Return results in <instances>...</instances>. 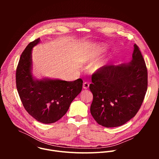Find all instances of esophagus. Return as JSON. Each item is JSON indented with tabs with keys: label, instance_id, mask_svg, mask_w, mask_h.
Wrapping results in <instances>:
<instances>
[{
	"label": "esophagus",
	"instance_id": "obj_1",
	"mask_svg": "<svg viewBox=\"0 0 159 159\" xmlns=\"http://www.w3.org/2000/svg\"><path fill=\"white\" fill-rule=\"evenodd\" d=\"M89 87V84L87 82H84L83 84V89H87Z\"/></svg>",
	"mask_w": 159,
	"mask_h": 159
}]
</instances>
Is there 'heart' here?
I'll return each mask as SVG.
<instances>
[{"label":"heart","mask_w":159,"mask_h":159,"mask_svg":"<svg viewBox=\"0 0 159 159\" xmlns=\"http://www.w3.org/2000/svg\"><path fill=\"white\" fill-rule=\"evenodd\" d=\"M106 52V47L104 44H98L96 46L90 47L84 52V59L86 61H96L91 67L93 72H97L102 70L106 66V60H98Z\"/></svg>","instance_id":"1"}]
</instances>
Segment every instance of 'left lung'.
<instances>
[{"instance_id": "left-lung-1", "label": "left lung", "mask_w": 159, "mask_h": 159, "mask_svg": "<svg viewBox=\"0 0 159 159\" xmlns=\"http://www.w3.org/2000/svg\"><path fill=\"white\" fill-rule=\"evenodd\" d=\"M93 94L90 113L104 127H118L133 118L143 101L147 90V69L136 44L128 63L106 66L92 77Z\"/></svg>"}]
</instances>
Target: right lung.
Returning a JSON list of instances; mask_svg holds the SVG:
<instances>
[{"label": "right lung", "mask_w": 159, "mask_h": 159, "mask_svg": "<svg viewBox=\"0 0 159 159\" xmlns=\"http://www.w3.org/2000/svg\"><path fill=\"white\" fill-rule=\"evenodd\" d=\"M40 38L28 44L22 53L16 70V87L25 109L38 121L53 123L61 118L73 100L80 94L83 81H65L44 77L37 79L33 74V48Z\"/></svg>", "instance_id": "obj_1"}]
</instances>
